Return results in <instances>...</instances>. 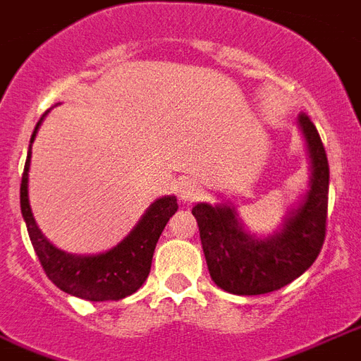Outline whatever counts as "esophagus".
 Listing matches in <instances>:
<instances>
[{"label": "esophagus", "instance_id": "1", "mask_svg": "<svg viewBox=\"0 0 361 361\" xmlns=\"http://www.w3.org/2000/svg\"><path fill=\"white\" fill-rule=\"evenodd\" d=\"M197 195H199V187H197L195 181L183 180L178 185V199H180V202H192V200L197 199Z\"/></svg>", "mask_w": 361, "mask_h": 361}]
</instances>
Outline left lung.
<instances>
[{
  "instance_id": "8db88e82",
  "label": "left lung",
  "mask_w": 361,
  "mask_h": 361,
  "mask_svg": "<svg viewBox=\"0 0 361 361\" xmlns=\"http://www.w3.org/2000/svg\"><path fill=\"white\" fill-rule=\"evenodd\" d=\"M307 155L309 185L269 235L247 229L231 202H197L206 265L217 288L235 295H261L299 279L316 261L326 238L329 164L320 134L307 115L297 117Z\"/></svg>"
}]
</instances>
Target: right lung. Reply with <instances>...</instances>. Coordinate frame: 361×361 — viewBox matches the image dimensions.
<instances>
[{
  "mask_svg": "<svg viewBox=\"0 0 361 361\" xmlns=\"http://www.w3.org/2000/svg\"><path fill=\"white\" fill-rule=\"evenodd\" d=\"M49 111H45L32 134L20 183V210L26 221L32 246L49 280L66 293L81 297L87 301L125 299L140 290L149 276L151 259H153L157 242L170 217L178 212V199L174 195H164L155 202H151L149 208L137 219V224L132 227L130 233L117 246L109 247L106 252L81 255L70 254L54 246L35 224L32 206H30V195H27L32 144Z\"/></svg>",
  "mask_w": 361,
  "mask_h": 361,
  "instance_id": "1",
  "label": "right lung"
}]
</instances>
